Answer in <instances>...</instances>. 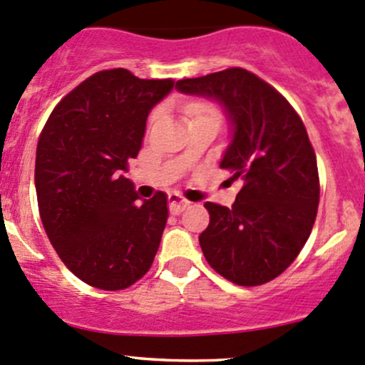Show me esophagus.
Returning <instances> with one entry per match:
<instances>
[{
	"label": "esophagus",
	"mask_w": 365,
	"mask_h": 365,
	"mask_svg": "<svg viewBox=\"0 0 365 365\" xmlns=\"http://www.w3.org/2000/svg\"><path fill=\"white\" fill-rule=\"evenodd\" d=\"M187 205H190V202L184 200L179 195H168V209L172 214H181Z\"/></svg>",
	"instance_id": "34e87169"
}]
</instances>
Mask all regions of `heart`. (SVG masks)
Listing matches in <instances>:
<instances>
[{
    "label": "heart",
    "instance_id": "obj_1",
    "mask_svg": "<svg viewBox=\"0 0 365 365\" xmlns=\"http://www.w3.org/2000/svg\"><path fill=\"white\" fill-rule=\"evenodd\" d=\"M187 112L193 115V119L205 118V115H217L216 110H214L212 107H209V105H191V107L187 108Z\"/></svg>",
    "mask_w": 365,
    "mask_h": 365
}]
</instances>
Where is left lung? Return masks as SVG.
Here are the masks:
<instances>
[{"instance_id": "8db88e82", "label": "left lung", "mask_w": 365, "mask_h": 365, "mask_svg": "<svg viewBox=\"0 0 365 365\" xmlns=\"http://www.w3.org/2000/svg\"><path fill=\"white\" fill-rule=\"evenodd\" d=\"M175 89L220 103L232 131L220 167L240 191L232 207L205 202L210 221L198 237L205 260L240 287L264 284L295 260L317 220L320 182L306 126L244 68L182 78Z\"/></svg>"}]
</instances>
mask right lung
Instances as JSON below:
<instances>
[{
    "mask_svg": "<svg viewBox=\"0 0 365 365\" xmlns=\"http://www.w3.org/2000/svg\"><path fill=\"white\" fill-rule=\"evenodd\" d=\"M172 89V78L98 71L56 105L40 135L35 187L47 237L63 264L100 290L131 287L160 247L167 195L140 204L125 174L149 112Z\"/></svg>",
    "mask_w": 365,
    "mask_h": 365,
    "instance_id": "obj_1",
    "label": "right lung"
}]
</instances>
